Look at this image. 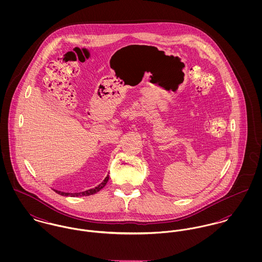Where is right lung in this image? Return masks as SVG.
<instances>
[{
    "instance_id": "1",
    "label": "right lung",
    "mask_w": 262,
    "mask_h": 262,
    "mask_svg": "<svg viewBox=\"0 0 262 262\" xmlns=\"http://www.w3.org/2000/svg\"><path fill=\"white\" fill-rule=\"evenodd\" d=\"M109 181V176L106 177V179L98 186V187H95V188H91V189H88V190H84V191H81V192H75V193H72V192H63V191H59V190H56L54 189L55 192H57L58 194H61V195H66V196H81V195H91V194H94L98 191H100L103 187L106 186V184L108 183Z\"/></svg>"
}]
</instances>
